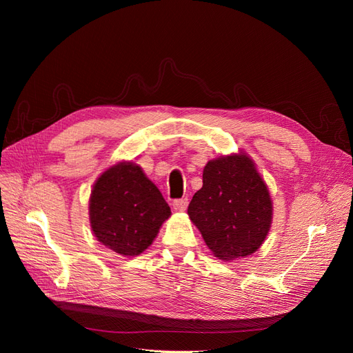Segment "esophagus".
Here are the masks:
<instances>
[{
    "instance_id": "1",
    "label": "esophagus",
    "mask_w": 353,
    "mask_h": 353,
    "mask_svg": "<svg viewBox=\"0 0 353 353\" xmlns=\"http://www.w3.org/2000/svg\"><path fill=\"white\" fill-rule=\"evenodd\" d=\"M188 206V199H176L172 201V208L176 212H184Z\"/></svg>"
}]
</instances>
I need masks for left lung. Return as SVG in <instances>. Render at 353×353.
<instances>
[{"label": "left lung", "mask_w": 353, "mask_h": 353, "mask_svg": "<svg viewBox=\"0 0 353 353\" xmlns=\"http://www.w3.org/2000/svg\"><path fill=\"white\" fill-rule=\"evenodd\" d=\"M188 216L222 261L258 250L271 228L272 200L253 160L244 153L209 160Z\"/></svg>", "instance_id": "1"}]
</instances>
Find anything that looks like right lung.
I'll return each mask as SVG.
<instances>
[{
  "mask_svg": "<svg viewBox=\"0 0 353 353\" xmlns=\"http://www.w3.org/2000/svg\"><path fill=\"white\" fill-rule=\"evenodd\" d=\"M170 208L159 188L132 162L103 172L91 191L90 222L94 236L122 256H137L153 243Z\"/></svg>",
  "mask_w": 353,
  "mask_h": 353,
  "instance_id": "obj_1",
  "label": "right lung"
}]
</instances>
